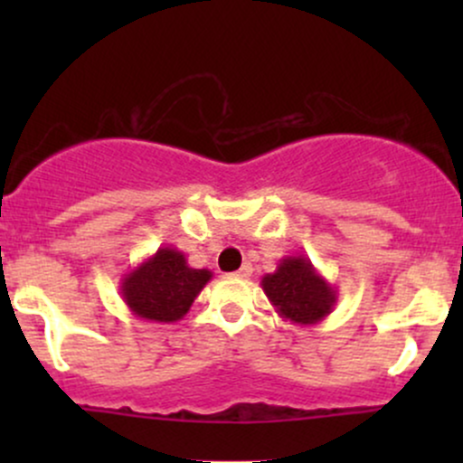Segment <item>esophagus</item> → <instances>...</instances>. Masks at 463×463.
<instances>
[{"instance_id":"34e87169","label":"esophagus","mask_w":463,"mask_h":463,"mask_svg":"<svg viewBox=\"0 0 463 463\" xmlns=\"http://www.w3.org/2000/svg\"><path fill=\"white\" fill-rule=\"evenodd\" d=\"M250 274H252V265H250V263H243L241 268H239L237 272H235L237 279H248Z\"/></svg>"}]
</instances>
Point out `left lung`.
<instances>
[{"label":"left lung","instance_id":"obj_1","mask_svg":"<svg viewBox=\"0 0 463 463\" xmlns=\"http://www.w3.org/2000/svg\"><path fill=\"white\" fill-rule=\"evenodd\" d=\"M261 287L280 317L302 326L322 322L337 302V289L305 254L280 259L274 272L263 276Z\"/></svg>","mask_w":463,"mask_h":463}]
</instances>
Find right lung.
Here are the masks:
<instances>
[{"instance_id": "right-lung-1", "label": "right lung", "mask_w": 463, "mask_h": 463, "mask_svg": "<svg viewBox=\"0 0 463 463\" xmlns=\"http://www.w3.org/2000/svg\"><path fill=\"white\" fill-rule=\"evenodd\" d=\"M211 276V269L189 268L180 250L163 246L124 274L119 291L132 316L172 324L187 316Z\"/></svg>"}]
</instances>
